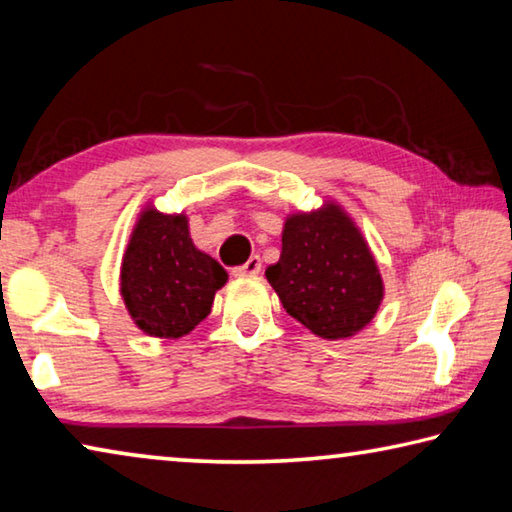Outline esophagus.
<instances>
[{"label": "esophagus", "instance_id": "34e87169", "mask_svg": "<svg viewBox=\"0 0 512 512\" xmlns=\"http://www.w3.org/2000/svg\"><path fill=\"white\" fill-rule=\"evenodd\" d=\"M259 271H262V259H259L257 255H253L248 259L246 264H241V266H235L232 268V275H237V277H246V275H257Z\"/></svg>", "mask_w": 512, "mask_h": 512}]
</instances>
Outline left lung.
Segmentation results:
<instances>
[{"label":"left lung","mask_w":512,"mask_h":512,"mask_svg":"<svg viewBox=\"0 0 512 512\" xmlns=\"http://www.w3.org/2000/svg\"><path fill=\"white\" fill-rule=\"evenodd\" d=\"M266 280L289 316L329 341L361 332L384 298L366 239L334 203L289 216L280 262L266 268Z\"/></svg>","instance_id":"8db88e82"}]
</instances>
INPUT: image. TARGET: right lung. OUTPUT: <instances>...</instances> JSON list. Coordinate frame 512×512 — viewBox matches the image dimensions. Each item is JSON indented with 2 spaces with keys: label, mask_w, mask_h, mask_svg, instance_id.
<instances>
[{
  "label": "right lung",
  "mask_w": 512,
  "mask_h": 512,
  "mask_svg": "<svg viewBox=\"0 0 512 512\" xmlns=\"http://www.w3.org/2000/svg\"><path fill=\"white\" fill-rule=\"evenodd\" d=\"M228 273L189 237L185 214L146 207L121 262V298L149 336L180 339L207 318Z\"/></svg>",
  "instance_id": "obj_1"
}]
</instances>
